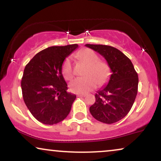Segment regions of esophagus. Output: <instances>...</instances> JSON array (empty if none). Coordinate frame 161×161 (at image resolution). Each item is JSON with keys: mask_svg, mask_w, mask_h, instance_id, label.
Masks as SVG:
<instances>
[{"mask_svg": "<svg viewBox=\"0 0 161 161\" xmlns=\"http://www.w3.org/2000/svg\"><path fill=\"white\" fill-rule=\"evenodd\" d=\"M78 96L79 97H85V96H86V94H83V93L78 94Z\"/></svg>", "mask_w": 161, "mask_h": 161, "instance_id": "obj_1", "label": "esophagus"}]
</instances>
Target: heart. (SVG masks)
Masks as SVG:
<instances>
[{"label": "heart", "instance_id": "heart-1", "mask_svg": "<svg viewBox=\"0 0 161 161\" xmlns=\"http://www.w3.org/2000/svg\"><path fill=\"white\" fill-rule=\"evenodd\" d=\"M77 58L88 65L85 77H78L70 83V88L76 93H86L98 85L102 86L108 82L111 75L109 65L105 62L100 61L99 57L93 51L85 48L77 53ZM62 74L65 79L74 76L71 59L67 57L62 65Z\"/></svg>", "mask_w": 161, "mask_h": 161}]
</instances>
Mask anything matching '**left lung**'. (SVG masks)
I'll return each mask as SVG.
<instances>
[{
    "label": "left lung",
    "instance_id": "left-lung-1",
    "mask_svg": "<svg viewBox=\"0 0 161 161\" xmlns=\"http://www.w3.org/2000/svg\"><path fill=\"white\" fill-rule=\"evenodd\" d=\"M85 46L104 57L112 72L108 85L96 93L90 112L98 121L115 123L125 117L133 105L138 93V74L131 60L119 49L105 45Z\"/></svg>",
    "mask_w": 161,
    "mask_h": 161
}]
</instances>
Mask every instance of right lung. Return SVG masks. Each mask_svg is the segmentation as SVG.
<instances>
[{
    "instance_id": "1",
    "label": "right lung",
    "mask_w": 161,
    "mask_h": 161,
    "mask_svg": "<svg viewBox=\"0 0 161 161\" xmlns=\"http://www.w3.org/2000/svg\"><path fill=\"white\" fill-rule=\"evenodd\" d=\"M77 48V44L48 47L25 65L21 81L23 100L32 115L42 124H57L69 114L76 96L67 92L62 65Z\"/></svg>"
}]
</instances>
